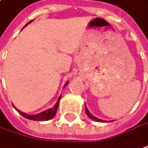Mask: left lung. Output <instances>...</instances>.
I'll use <instances>...</instances> for the list:
<instances>
[{"label": "left lung", "instance_id": "left-lung-1", "mask_svg": "<svg viewBox=\"0 0 148 148\" xmlns=\"http://www.w3.org/2000/svg\"><path fill=\"white\" fill-rule=\"evenodd\" d=\"M85 109H86L87 116H88L89 119H91L92 120H94V121H96V122H99V123H103V122H106V121H104V120H102V119H98V118H96L95 116H93L91 112H89L88 109V108L86 107V105H85Z\"/></svg>", "mask_w": 148, "mask_h": 148}]
</instances>
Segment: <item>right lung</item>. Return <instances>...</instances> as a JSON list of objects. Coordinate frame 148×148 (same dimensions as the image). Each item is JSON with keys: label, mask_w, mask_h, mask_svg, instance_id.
I'll use <instances>...</instances> for the list:
<instances>
[{"label": "right lung", "mask_w": 148, "mask_h": 148, "mask_svg": "<svg viewBox=\"0 0 148 148\" xmlns=\"http://www.w3.org/2000/svg\"><path fill=\"white\" fill-rule=\"evenodd\" d=\"M32 21H33V20L27 23V24L25 25V27L26 25H28V24H30ZM25 27H24V28H25ZM67 84H68V82H66V83H65V84H64V87H66ZM60 99H61V95L59 97V99H58V100H57L56 103H55V106L53 107V108H49V109H47V110L43 111V112H40V113H37V114H32V115H30V114H27V113H25V112H21V110L17 109L14 105H13V107L15 108V109H16L17 112H20V113L22 115L23 117H24V118H25V119H30V120H34V121H48V120H49V119H53V118L55 116V114H56V112H57L58 107H59V104H60Z\"/></svg>", "instance_id": "right-lung-1"}]
</instances>
